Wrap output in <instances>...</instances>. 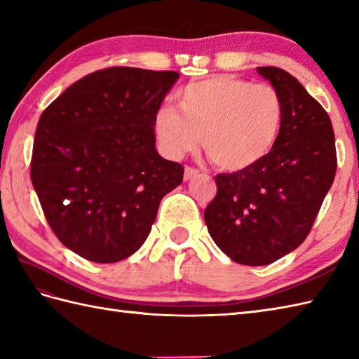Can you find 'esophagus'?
<instances>
[{
	"mask_svg": "<svg viewBox=\"0 0 359 359\" xmlns=\"http://www.w3.org/2000/svg\"><path fill=\"white\" fill-rule=\"evenodd\" d=\"M199 170H196V168H191V166H187L185 168V174H184V177H185V180H191L193 177H196V175H199Z\"/></svg>",
	"mask_w": 359,
	"mask_h": 359,
	"instance_id": "1",
	"label": "esophagus"
}]
</instances>
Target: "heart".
Segmentation results:
<instances>
[{
	"label": "heart",
	"instance_id": "obj_1",
	"mask_svg": "<svg viewBox=\"0 0 359 359\" xmlns=\"http://www.w3.org/2000/svg\"><path fill=\"white\" fill-rule=\"evenodd\" d=\"M179 112L162 108L154 133L166 156L194 151L202 137L205 154L226 171L257 165L276 144L284 104L276 89L231 75L189 83L175 95Z\"/></svg>",
	"mask_w": 359,
	"mask_h": 359
}]
</instances>
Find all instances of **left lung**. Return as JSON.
I'll return each instance as SVG.
<instances>
[{
    "instance_id": "8db88e82",
    "label": "left lung",
    "mask_w": 359,
    "mask_h": 359,
    "mask_svg": "<svg viewBox=\"0 0 359 359\" xmlns=\"http://www.w3.org/2000/svg\"><path fill=\"white\" fill-rule=\"evenodd\" d=\"M284 104L271 152L243 171L216 175L217 193L205 210L216 245L242 265H269L306 241L337 174L329 114L293 75L257 67Z\"/></svg>"
}]
</instances>
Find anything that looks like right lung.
Instances as JSON below:
<instances>
[{"instance_id": "obj_1", "label": "right lung", "mask_w": 359, "mask_h": 359, "mask_svg": "<svg viewBox=\"0 0 359 359\" xmlns=\"http://www.w3.org/2000/svg\"><path fill=\"white\" fill-rule=\"evenodd\" d=\"M174 71L108 67L75 81L38 121L30 179L58 241L98 264L147 241L184 166L156 149L154 117Z\"/></svg>"}]
</instances>
